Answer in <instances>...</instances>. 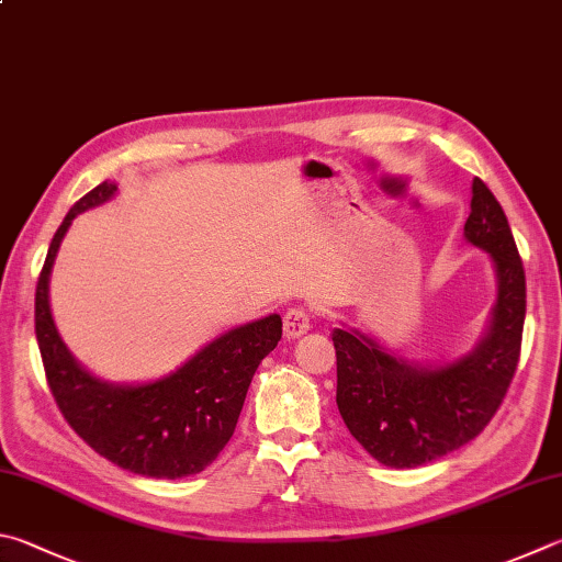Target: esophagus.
Listing matches in <instances>:
<instances>
[{
  "label": "esophagus",
  "mask_w": 562,
  "mask_h": 562,
  "mask_svg": "<svg viewBox=\"0 0 562 562\" xmlns=\"http://www.w3.org/2000/svg\"><path fill=\"white\" fill-rule=\"evenodd\" d=\"M284 324H282V329H284V336H288V339H300L302 334H307L310 331V314L304 312L302 307H294V310H290L288 314H284V319H282Z\"/></svg>",
  "instance_id": "1"
}]
</instances>
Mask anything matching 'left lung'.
<instances>
[{"instance_id":"8db88e82","label":"left lung","mask_w":562,"mask_h":562,"mask_svg":"<svg viewBox=\"0 0 562 562\" xmlns=\"http://www.w3.org/2000/svg\"><path fill=\"white\" fill-rule=\"evenodd\" d=\"M464 240L494 265L496 302L472 351L452 361H407L375 336L341 322L336 349V405L349 432L381 464L413 469L459 450L502 405L521 353L526 274L502 203L472 181Z\"/></svg>"}]
</instances>
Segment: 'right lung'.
<instances>
[{
  "label": "right lung",
  "mask_w": 562,
  "mask_h": 562,
  "mask_svg": "<svg viewBox=\"0 0 562 562\" xmlns=\"http://www.w3.org/2000/svg\"><path fill=\"white\" fill-rule=\"evenodd\" d=\"M115 181L98 183L66 213L48 246L36 284V341L46 381L68 425L127 472L151 479L199 474L236 430L260 361L282 339L280 314L233 326L183 361L177 371L145 383H110L80 363L56 329L48 282L56 255L78 213L103 206Z\"/></svg>",
  "instance_id": "add662e5"
}]
</instances>
